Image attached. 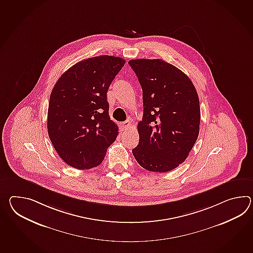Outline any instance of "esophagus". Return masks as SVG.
Returning <instances> with one entry per match:
<instances>
[{
    "label": "esophagus",
    "instance_id": "obj_1",
    "mask_svg": "<svg viewBox=\"0 0 253 253\" xmlns=\"http://www.w3.org/2000/svg\"><path fill=\"white\" fill-rule=\"evenodd\" d=\"M130 122L129 121H126V122H124L123 124H121V127H122V129L123 130H127V129H129L130 128Z\"/></svg>",
    "mask_w": 253,
    "mask_h": 253
}]
</instances>
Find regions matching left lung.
I'll list each match as a JSON object with an SVG mask.
<instances>
[{"mask_svg": "<svg viewBox=\"0 0 253 253\" xmlns=\"http://www.w3.org/2000/svg\"><path fill=\"white\" fill-rule=\"evenodd\" d=\"M143 99L138 124L137 163L149 171L167 172L185 161L196 142L201 122L200 101L190 78L162 59L129 61Z\"/></svg>", "mask_w": 253, "mask_h": 253, "instance_id": "1", "label": "left lung"}]
</instances>
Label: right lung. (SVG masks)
<instances>
[{
	"label": "right lung",
	"instance_id": "add662e5",
	"mask_svg": "<svg viewBox=\"0 0 253 253\" xmlns=\"http://www.w3.org/2000/svg\"><path fill=\"white\" fill-rule=\"evenodd\" d=\"M124 63L111 55L86 59L63 73L51 90L48 134L59 156L73 168L99 166L117 138L107 91Z\"/></svg>",
	"mask_w": 253,
	"mask_h": 253
}]
</instances>
